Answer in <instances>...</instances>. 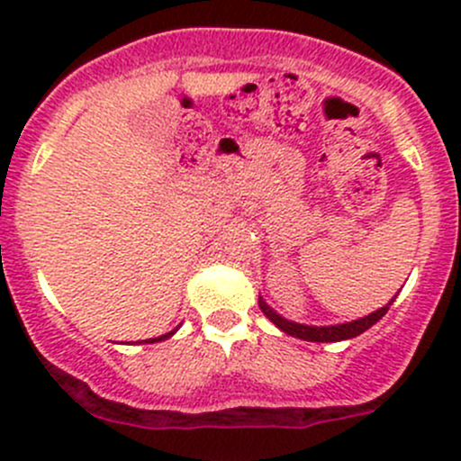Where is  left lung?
<instances>
[{"mask_svg":"<svg viewBox=\"0 0 461 461\" xmlns=\"http://www.w3.org/2000/svg\"><path fill=\"white\" fill-rule=\"evenodd\" d=\"M393 303V301H390ZM388 305H384L381 310H376V312L368 314V317L359 319V321H352V323H341V325H323V328H317V325H301V323H292V321L278 317L276 312H274L272 308H269L267 303H265L263 299H258V308L260 312L265 314L269 321H272L276 328H281L283 332L292 334V337H299L303 339V341H317V343H328V341H343V339H352L357 337V334L366 332V330L370 328V325H375L376 321L384 317L385 312H388Z\"/></svg>","mask_w":461,"mask_h":461,"instance_id":"obj_1","label":"left lung"}]
</instances>
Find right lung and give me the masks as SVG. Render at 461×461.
<instances>
[{"label": "right lung", "instance_id": "add662e5", "mask_svg": "<svg viewBox=\"0 0 461 461\" xmlns=\"http://www.w3.org/2000/svg\"><path fill=\"white\" fill-rule=\"evenodd\" d=\"M171 334H174V332H169V334H162V337H158V339H149V341H144V343H156V341H162V339H169Z\"/></svg>", "mask_w": 461, "mask_h": 461}]
</instances>
